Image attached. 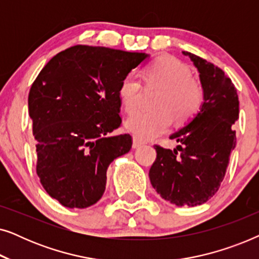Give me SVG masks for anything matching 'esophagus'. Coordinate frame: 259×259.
<instances>
[{
  "label": "esophagus",
  "mask_w": 259,
  "mask_h": 259,
  "mask_svg": "<svg viewBox=\"0 0 259 259\" xmlns=\"http://www.w3.org/2000/svg\"><path fill=\"white\" fill-rule=\"evenodd\" d=\"M141 145H143V141H140L139 139H137V138L134 137L133 138V147L138 148L139 146H141Z\"/></svg>",
  "instance_id": "obj_1"
}]
</instances>
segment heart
I'll return each instance as SVG.
<instances>
[{"label":"heart","mask_w":259,"mask_h":259,"mask_svg":"<svg viewBox=\"0 0 259 259\" xmlns=\"http://www.w3.org/2000/svg\"><path fill=\"white\" fill-rule=\"evenodd\" d=\"M144 79L148 86L160 88L154 111L137 112L126 120V127L141 140H150L165 133L175 119L178 125L192 121L203 108V84L192 79L190 67L173 56H160L146 68ZM141 80L130 73L120 82L118 95L126 112L139 107Z\"/></svg>","instance_id":"heart-1"}]
</instances>
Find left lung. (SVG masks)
Here are the masks:
<instances>
[{
	"mask_svg": "<svg viewBox=\"0 0 259 259\" xmlns=\"http://www.w3.org/2000/svg\"><path fill=\"white\" fill-rule=\"evenodd\" d=\"M183 54L199 72L205 101L196 118L169 137L180 143L177 148L155 145L157 158L148 176L165 200L197 206L213 197L224 179L237 143L233 123L239 116V101L235 84L219 67L192 53Z\"/></svg>",
	"mask_w": 259,
	"mask_h": 259,
	"instance_id": "8db88e82",
	"label": "left lung"
}]
</instances>
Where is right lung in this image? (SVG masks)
I'll return each instance as SVG.
<instances>
[{
    "label": "right lung",
    "mask_w": 259,
    "mask_h": 259,
    "mask_svg": "<svg viewBox=\"0 0 259 259\" xmlns=\"http://www.w3.org/2000/svg\"><path fill=\"white\" fill-rule=\"evenodd\" d=\"M145 53L77 45L56 54L31 84L28 108L36 140V173L63 206L84 208L106 187L111 162L132 147L121 125V80Z\"/></svg>",
    "instance_id": "obj_1"
}]
</instances>
